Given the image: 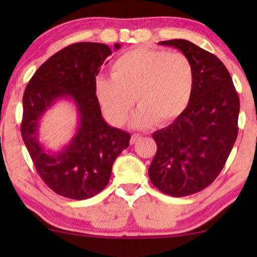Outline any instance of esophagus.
Instances as JSON below:
<instances>
[{
  "label": "esophagus",
  "mask_w": 257,
  "mask_h": 257,
  "mask_svg": "<svg viewBox=\"0 0 257 257\" xmlns=\"http://www.w3.org/2000/svg\"><path fill=\"white\" fill-rule=\"evenodd\" d=\"M140 139H142V136H140L139 133H133L131 137V140H130V144H131V145H135V144Z\"/></svg>",
  "instance_id": "esophagus-1"
}]
</instances>
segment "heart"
<instances>
[{
  "label": "heart",
  "instance_id": "obj_1",
  "mask_svg": "<svg viewBox=\"0 0 257 257\" xmlns=\"http://www.w3.org/2000/svg\"><path fill=\"white\" fill-rule=\"evenodd\" d=\"M195 75L191 59L181 52L138 48L115 59L111 78H100L96 96L111 122L121 125L136 104L133 124L147 127L177 120L191 103Z\"/></svg>",
  "mask_w": 257,
  "mask_h": 257
}]
</instances>
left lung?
<instances>
[{"label": "left lung", "mask_w": 257, "mask_h": 257, "mask_svg": "<svg viewBox=\"0 0 257 257\" xmlns=\"http://www.w3.org/2000/svg\"><path fill=\"white\" fill-rule=\"evenodd\" d=\"M177 48L194 66V91L186 111L153 133L157 153L150 180L171 196H187L212 184L236 140L240 99L230 73L215 55L186 40L160 42Z\"/></svg>", "instance_id": "8db88e82"}]
</instances>
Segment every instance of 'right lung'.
Here are the masks:
<instances>
[{
  "label": "right lung",
  "instance_id": "right-lung-1",
  "mask_svg": "<svg viewBox=\"0 0 257 257\" xmlns=\"http://www.w3.org/2000/svg\"><path fill=\"white\" fill-rule=\"evenodd\" d=\"M111 55L103 43L68 45L37 69L24 90L22 139L42 180L65 198L84 200L103 191L115 158L128 147L130 133L106 124L96 96V76ZM59 97L75 101L80 126L69 145L54 154L38 140V121Z\"/></svg>",
  "mask_w": 257,
  "mask_h": 257
}]
</instances>
